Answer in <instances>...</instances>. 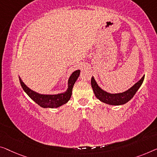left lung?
Masks as SVG:
<instances>
[{
	"label": "left lung",
	"instance_id": "8db88e82",
	"mask_svg": "<svg viewBox=\"0 0 157 157\" xmlns=\"http://www.w3.org/2000/svg\"><path fill=\"white\" fill-rule=\"evenodd\" d=\"M144 78V75H143V77L137 82L135 83L132 86H131L130 89H128L127 91H125V92L121 93L112 94L102 90L98 85L93 76L92 79H91V85H92L94 95L98 99H99L101 102H104L105 104L113 105V106H119V105L126 104L134 97L135 93L139 90V88L141 86L142 82H143Z\"/></svg>",
	"mask_w": 157,
	"mask_h": 157
}]
</instances>
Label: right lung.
<instances>
[{
  "instance_id": "right-lung-1",
  "label": "right lung",
  "mask_w": 157,
  "mask_h": 157,
  "mask_svg": "<svg viewBox=\"0 0 157 157\" xmlns=\"http://www.w3.org/2000/svg\"><path fill=\"white\" fill-rule=\"evenodd\" d=\"M80 74V70H77L71 74L67 82V89L64 92L56 94H43L32 90L23 82L20 77V85L27 94L42 108H58L65 104L71 99L72 87Z\"/></svg>"
}]
</instances>
